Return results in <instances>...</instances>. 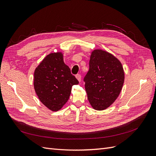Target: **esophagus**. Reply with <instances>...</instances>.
I'll return each mask as SVG.
<instances>
[{"mask_svg":"<svg viewBox=\"0 0 156 156\" xmlns=\"http://www.w3.org/2000/svg\"><path fill=\"white\" fill-rule=\"evenodd\" d=\"M75 77L77 78V79L78 80L79 82L81 81V75H80V74H77L76 75H75Z\"/></svg>","mask_w":156,"mask_h":156,"instance_id":"34e87169","label":"esophagus"}]
</instances>
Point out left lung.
<instances>
[{
  "label": "left lung",
  "instance_id": "8db88e82",
  "mask_svg": "<svg viewBox=\"0 0 156 156\" xmlns=\"http://www.w3.org/2000/svg\"><path fill=\"white\" fill-rule=\"evenodd\" d=\"M87 97L94 109L102 111L119 97L124 82V72L120 60L101 49L94 50L89 70L84 78Z\"/></svg>",
  "mask_w": 156,
  "mask_h": 156
}]
</instances>
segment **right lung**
Segmentation results:
<instances>
[{
    "label": "right lung",
    "instance_id": "right-lung-1",
    "mask_svg": "<svg viewBox=\"0 0 156 156\" xmlns=\"http://www.w3.org/2000/svg\"><path fill=\"white\" fill-rule=\"evenodd\" d=\"M79 84L64 62L61 52L47 55L35 69L34 88L40 101L53 111H58L69 98L72 87Z\"/></svg>",
    "mask_w": 156,
    "mask_h": 156
}]
</instances>
